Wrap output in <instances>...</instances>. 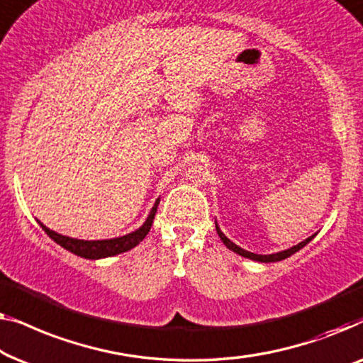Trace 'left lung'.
<instances>
[{"label": "left lung", "instance_id": "1", "mask_svg": "<svg viewBox=\"0 0 363 363\" xmlns=\"http://www.w3.org/2000/svg\"><path fill=\"white\" fill-rule=\"evenodd\" d=\"M216 228H217V233H218V237H220V240L223 243H225V247L228 248V250H232V252H235V253H238L240 257H245V258H250V259H255V262H262V263H273V262H281V259H284V258H288V257H291V255L293 253H296V252H299L301 248L303 247H306V245H308L311 240L314 238V235L313 237H309V238H306L304 242H301V243H298V245H294V247H291V248H288V250H284V252H279V253H273V255H257V253H252V252H247V250H243V248H240L238 245H235L233 242H230V240H228L225 235L222 233V230L220 228L217 227V223H216Z\"/></svg>", "mask_w": 363, "mask_h": 363}]
</instances>
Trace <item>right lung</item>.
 <instances>
[{
	"label": "right lung",
	"mask_w": 363,
	"mask_h": 363,
	"mask_svg": "<svg viewBox=\"0 0 363 363\" xmlns=\"http://www.w3.org/2000/svg\"><path fill=\"white\" fill-rule=\"evenodd\" d=\"M157 203H160V199H157L155 207L151 208L150 216H147L146 222L138 228V230L131 232L128 235H123V237L118 238H110V240H77V238H70L65 237V235L55 233L54 230H49L44 223L39 225L43 227V230L49 235L50 238L54 240L55 243H59L60 247H64L69 252H72L77 255V257L82 258H89V259H99V258H106V257H113V255L128 252V250L135 248L138 243L141 242L143 238L146 237L147 232L152 225V220H155L156 211H157Z\"/></svg>",
	"instance_id": "add662e5"
}]
</instances>
